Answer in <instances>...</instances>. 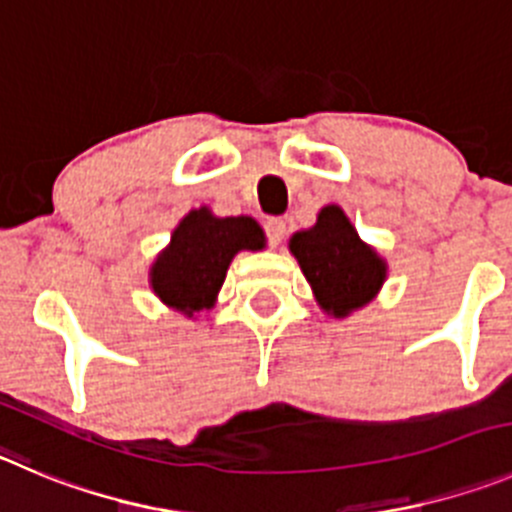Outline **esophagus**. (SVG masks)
Masks as SVG:
<instances>
[{
  "mask_svg": "<svg viewBox=\"0 0 512 512\" xmlns=\"http://www.w3.org/2000/svg\"><path fill=\"white\" fill-rule=\"evenodd\" d=\"M265 229H267V237H270L272 245H280L285 237V232H288V227H285V222L280 217H272L265 222Z\"/></svg>",
  "mask_w": 512,
  "mask_h": 512,
  "instance_id": "34e87169",
  "label": "esophagus"
}]
</instances>
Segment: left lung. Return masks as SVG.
I'll use <instances>...</instances> for the list:
<instances>
[{"mask_svg": "<svg viewBox=\"0 0 512 512\" xmlns=\"http://www.w3.org/2000/svg\"><path fill=\"white\" fill-rule=\"evenodd\" d=\"M290 252L298 260L315 303L331 318H348L384 288L389 265L358 237L356 227L338 204L318 212L313 227L290 237Z\"/></svg>", "mask_w": 512, "mask_h": 512, "instance_id": "obj_1", "label": "left lung"}]
</instances>
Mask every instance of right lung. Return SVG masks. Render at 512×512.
<instances>
[{"instance_id":"right-lung-1","label":"right lung","mask_w":512,"mask_h":512,"mask_svg":"<svg viewBox=\"0 0 512 512\" xmlns=\"http://www.w3.org/2000/svg\"><path fill=\"white\" fill-rule=\"evenodd\" d=\"M265 242L262 227L247 214L217 217L209 207L191 209L151 262L148 285L166 308L197 321L217 303L234 255L265 250Z\"/></svg>"}]
</instances>
